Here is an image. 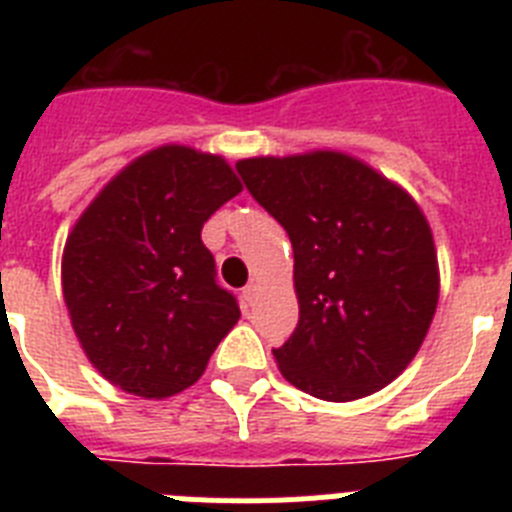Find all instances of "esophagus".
I'll list each match as a JSON object with an SVG mask.
<instances>
[{"mask_svg": "<svg viewBox=\"0 0 512 512\" xmlns=\"http://www.w3.org/2000/svg\"><path fill=\"white\" fill-rule=\"evenodd\" d=\"M256 295H259V287H256V284H246V287H243V300L248 302V305H251L253 300H256Z\"/></svg>", "mask_w": 512, "mask_h": 512, "instance_id": "34e87169", "label": "esophagus"}]
</instances>
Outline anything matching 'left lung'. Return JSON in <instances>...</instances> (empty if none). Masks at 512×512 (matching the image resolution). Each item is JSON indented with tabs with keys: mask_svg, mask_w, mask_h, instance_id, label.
<instances>
[{
	"mask_svg": "<svg viewBox=\"0 0 512 512\" xmlns=\"http://www.w3.org/2000/svg\"><path fill=\"white\" fill-rule=\"evenodd\" d=\"M251 197L287 230L300 320L274 359L297 390L348 402L418 354L438 305L428 220L408 192L338 151L243 158Z\"/></svg>",
	"mask_w": 512,
	"mask_h": 512,
	"instance_id": "obj_1",
	"label": "left lung"
}]
</instances>
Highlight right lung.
Listing matches in <instances>:
<instances>
[{"instance_id":"right-lung-1","label":"right lung","mask_w":512,"mask_h":512,"mask_svg":"<svg viewBox=\"0 0 512 512\" xmlns=\"http://www.w3.org/2000/svg\"><path fill=\"white\" fill-rule=\"evenodd\" d=\"M241 189L225 158L161 146L125 166L76 220L63 300L107 382L161 400L202 377L241 318L217 284L202 225Z\"/></svg>"}]
</instances>
